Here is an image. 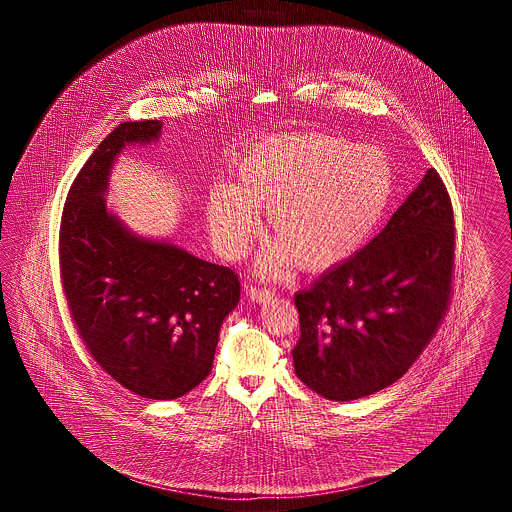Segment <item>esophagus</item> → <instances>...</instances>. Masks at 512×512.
Wrapping results in <instances>:
<instances>
[{
	"label": "esophagus",
	"instance_id": "34e87169",
	"mask_svg": "<svg viewBox=\"0 0 512 512\" xmlns=\"http://www.w3.org/2000/svg\"><path fill=\"white\" fill-rule=\"evenodd\" d=\"M272 297H274V292L268 290V288H257V286H255V288L249 290V299L255 301V303H259V305H265Z\"/></svg>",
	"mask_w": 512,
	"mask_h": 512
}]
</instances>
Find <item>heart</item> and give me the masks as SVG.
Here are the masks:
<instances>
[{
    "label": "heart",
    "instance_id": "obj_1",
    "mask_svg": "<svg viewBox=\"0 0 512 512\" xmlns=\"http://www.w3.org/2000/svg\"><path fill=\"white\" fill-rule=\"evenodd\" d=\"M393 190L388 155L326 134H290L249 147L236 184L217 182L205 197L211 240L222 257H242L261 232L268 207L280 240L263 249L259 268L276 272L295 257L322 270L351 257L382 219Z\"/></svg>",
    "mask_w": 512,
    "mask_h": 512
}]
</instances>
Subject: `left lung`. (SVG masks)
<instances>
[{"label": "left lung", "instance_id": "8db88e82", "mask_svg": "<svg viewBox=\"0 0 512 512\" xmlns=\"http://www.w3.org/2000/svg\"><path fill=\"white\" fill-rule=\"evenodd\" d=\"M453 257L451 201L428 169L374 240L295 295L297 378L330 401L397 382L445 315Z\"/></svg>", "mask_w": 512, "mask_h": 512}]
</instances>
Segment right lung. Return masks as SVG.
Returning <instances> with one entry per match:
<instances>
[{
  "label": "right lung",
  "mask_w": 512,
  "mask_h": 512,
  "mask_svg": "<svg viewBox=\"0 0 512 512\" xmlns=\"http://www.w3.org/2000/svg\"><path fill=\"white\" fill-rule=\"evenodd\" d=\"M161 132V121L121 122L99 144L67 197L59 255L65 297L92 357L126 390L167 401L209 376L240 282L167 238L138 236L107 207L122 151L155 144Z\"/></svg>",
  "instance_id": "1"
}]
</instances>
